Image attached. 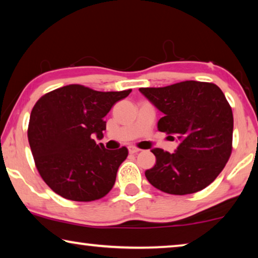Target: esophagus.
I'll return each mask as SVG.
<instances>
[{"label":"esophagus","instance_id":"esophagus-1","mask_svg":"<svg viewBox=\"0 0 258 258\" xmlns=\"http://www.w3.org/2000/svg\"><path fill=\"white\" fill-rule=\"evenodd\" d=\"M128 152H130V154H137L140 152V149L137 147H128Z\"/></svg>","mask_w":258,"mask_h":258}]
</instances>
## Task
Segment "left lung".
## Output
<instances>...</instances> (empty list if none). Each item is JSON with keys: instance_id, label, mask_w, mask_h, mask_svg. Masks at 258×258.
Listing matches in <instances>:
<instances>
[{"instance_id": "8db88e82", "label": "left lung", "mask_w": 258, "mask_h": 258, "mask_svg": "<svg viewBox=\"0 0 258 258\" xmlns=\"http://www.w3.org/2000/svg\"><path fill=\"white\" fill-rule=\"evenodd\" d=\"M163 117L160 132L177 137L175 153L152 149L156 164L146 170L148 182L170 195H190L209 186L232 154L233 112L220 88L184 81L163 88H140Z\"/></svg>"}]
</instances>
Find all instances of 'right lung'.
I'll use <instances>...</instances> for the list:
<instances>
[{"mask_svg": "<svg viewBox=\"0 0 258 258\" xmlns=\"http://www.w3.org/2000/svg\"><path fill=\"white\" fill-rule=\"evenodd\" d=\"M128 90L96 91L80 84L59 88L38 99L31 111L28 138L44 182L61 197L92 202L104 197L128 155L97 145L106 128L104 117Z\"/></svg>", "mask_w": 258, "mask_h": 258, "instance_id": "add662e5", "label": "right lung"}]
</instances>
